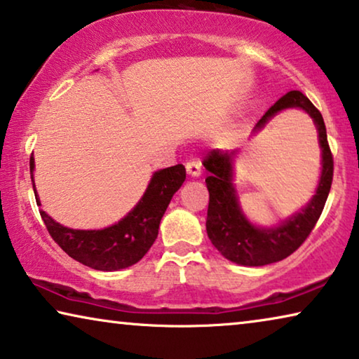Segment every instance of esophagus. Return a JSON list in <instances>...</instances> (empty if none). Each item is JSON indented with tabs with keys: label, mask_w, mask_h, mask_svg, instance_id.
<instances>
[{
	"label": "esophagus",
	"mask_w": 359,
	"mask_h": 359,
	"mask_svg": "<svg viewBox=\"0 0 359 359\" xmlns=\"http://www.w3.org/2000/svg\"><path fill=\"white\" fill-rule=\"evenodd\" d=\"M186 172L192 178H198L202 175V163L197 158H191V161L186 162Z\"/></svg>",
	"instance_id": "34e87169"
}]
</instances>
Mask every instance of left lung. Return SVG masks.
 <instances>
[{"mask_svg": "<svg viewBox=\"0 0 359 359\" xmlns=\"http://www.w3.org/2000/svg\"><path fill=\"white\" fill-rule=\"evenodd\" d=\"M284 109H302L310 115L316 125L321 147V178L316 192L299 213L292 215L285 222L273 228H260L247 219L233 184V163L237 151L213 149L203 158V167L208 172L205 183L210 196L205 223L208 239L224 258L242 266H264L280 262L299 249L321 217L332 184L334 158L327 142L326 125L321 112L303 93L289 91L276 101L258 120L253 133L264 128V125Z\"/></svg>", "mask_w": 359, "mask_h": 359, "instance_id": "8db88e82", "label": "left lung"}]
</instances>
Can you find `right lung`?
I'll return each instance as SVG.
<instances>
[{"instance_id":"add662e5","label":"right lung","mask_w":359,"mask_h":359,"mask_svg":"<svg viewBox=\"0 0 359 359\" xmlns=\"http://www.w3.org/2000/svg\"><path fill=\"white\" fill-rule=\"evenodd\" d=\"M35 158L30 157V175L33 181ZM186 180V168L175 167L158 170L152 175L144 194L133 210L109 228L70 229L59 224L46 212L40 210L48 233L69 257L99 271H118L128 268L146 255L158 234V224L170 201ZM36 203L40 205L35 181Z\"/></svg>"}]
</instances>
